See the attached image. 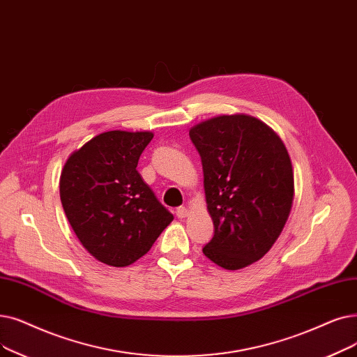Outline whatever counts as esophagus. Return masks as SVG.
Masks as SVG:
<instances>
[{
  "label": "esophagus",
  "mask_w": 357,
  "mask_h": 357,
  "mask_svg": "<svg viewBox=\"0 0 357 357\" xmlns=\"http://www.w3.org/2000/svg\"><path fill=\"white\" fill-rule=\"evenodd\" d=\"M187 215H188L187 207H178L176 208V217H178V219H183V217H187Z\"/></svg>",
  "instance_id": "obj_1"
}]
</instances>
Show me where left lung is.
<instances>
[{"label":"left lung","instance_id":"obj_1","mask_svg":"<svg viewBox=\"0 0 357 357\" xmlns=\"http://www.w3.org/2000/svg\"><path fill=\"white\" fill-rule=\"evenodd\" d=\"M204 172L214 236L204 255L226 270L264 257L280 236L294 195L293 167L282 138L267 123L220 115L190 130Z\"/></svg>","mask_w":357,"mask_h":357}]
</instances>
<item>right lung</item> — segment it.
I'll use <instances>...</instances> for the list:
<instances>
[{
    "mask_svg": "<svg viewBox=\"0 0 357 357\" xmlns=\"http://www.w3.org/2000/svg\"><path fill=\"white\" fill-rule=\"evenodd\" d=\"M153 132L107 131L71 153L59 178L67 219L103 264L127 267L150 251L174 220L138 174Z\"/></svg>",
    "mask_w": 357,
    "mask_h": 357,
    "instance_id": "right-lung-1",
    "label": "right lung"
}]
</instances>
